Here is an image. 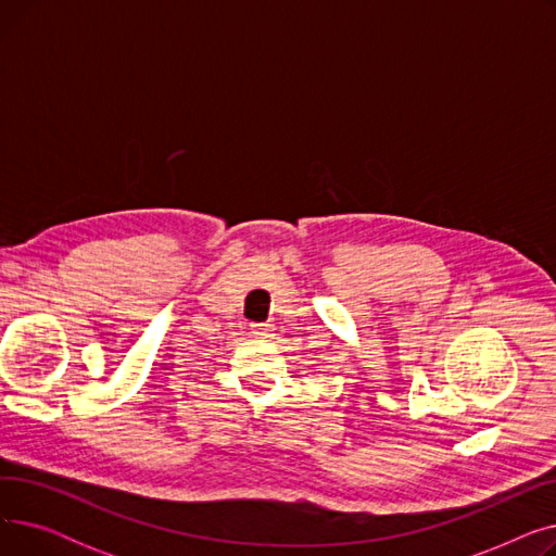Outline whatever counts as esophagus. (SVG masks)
Wrapping results in <instances>:
<instances>
[{
	"label": "esophagus",
	"instance_id": "obj_1",
	"mask_svg": "<svg viewBox=\"0 0 556 556\" xmlns=\"http://www.w3.org/2000/svg\"><path fill=\"white\" fill-rule=\"evenodd\" d=\"M273 329L268 325H252V336L254 338H270Z\"/></svg>",
	"mask_w": 556,
	"mask_h": 556
}]
</instances>
